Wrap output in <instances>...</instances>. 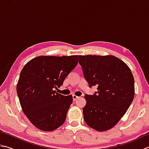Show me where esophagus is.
<instances>
[{
  "mask_svg": "<svg viewBox=\"0 0 149 149\" xmlns=\"http://www.w3.org/2000/svg\"><path fill=\"white\" fill-rule=\"evenodd\" d=\"M78 98H79V97L75 95H73V99H74V100H75L77 99H78Z\"/></svg>",
  "mask_w": 149,
  "mask_h": 149,
  "instance_id": "1",
  "label": "esophagus"
}]
</instances>
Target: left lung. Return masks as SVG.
<instances>
[{"mask_svg":"<svg viewBox=\"0 0 149 149\" xmlns=\"http://www.w3.org/2000/svg\"><path fill=\"white\" fill-rule=\"evenodd\" d=\"M79 63L90 86H97L93 95H86L84 120L99 132L113 128L134 97V79L131 69L112 55L79 56Z\"/></svg>","mask_w":149,"mask_h":149,"instance_id":"left-lung-1","label":"left lung"}]
</instances>
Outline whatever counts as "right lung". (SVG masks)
<instances>
[{
  "mask_svg": "<svg viewBox=\"0 0 149 149\" xmlns=\"http://www.w3.org/2000/svg\"><path fill=\"white\" fill-rule=\"evenodd\" d=\"M78 63V56L36 57L20 72L17 92L22 109L38 129L52 131L65 122L72 103V95L57 93Z\"/></svg>",
  "mask_w": 149,
  "mask_h": 149,
  "instance_id": "right-lung-1",
  "label": "right lung"
}]
</instances>
